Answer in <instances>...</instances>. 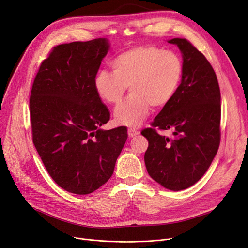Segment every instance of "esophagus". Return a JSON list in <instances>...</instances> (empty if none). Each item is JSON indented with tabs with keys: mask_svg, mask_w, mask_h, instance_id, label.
Here are the masks:
<instances>
[{
	"mask_svg": "<svg viewBox=\"0 0 248 248\" xmlns=\"http://www.w3.org/2000/svg\"><path fill=\"white\" fill-rule=\"evenodd\" d=\"M127 134H129L130 138H134V137L138 136L140 133L138 131H135L134 129H129V130H127Z\"/></svg>",
	"mask_w": 248,
	"mask_h": 248,
	"instance_id": "esophagus-1",
	"label": "esophagus"
}]
</instances>
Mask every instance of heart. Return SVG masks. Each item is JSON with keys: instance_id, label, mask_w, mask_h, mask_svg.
Segmentation results:
<instances>
[{"instance_id": "obj_1", "label": "heart", "mask_w": 248, "mask_h": 248, "mask_svg": "<svg viewBox=\"0 0 248 248\" xmlns=\"http://www.w3.org/2000/svg\"><path fill=\"white\" fill-rule=\"evenodd\" d=\"M112 72L100 70L95 90L107 104L121 102L127 88L132 95L114 110L117 124L138 127L155 109L166 107L177 94L183 76L179 55L154 46L126 50L110 63Z\"/></svg>"}]
</instances>
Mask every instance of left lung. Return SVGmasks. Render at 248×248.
Returning <instances> with one entry per match:
<instances>
[{"label": "left lung", "instance_id": "8db88e82", "mask_svg": "<svg viewBox=\"0 0 248 248\" xmlns=\"http://www.w3.org/2000/svg\"><path fill=\"white\" fill-rule=\"evenodd\" d=\"M183 58V76L177 94L154 118L152 125L170 130L173 137L146 129L149 141L145 166L149 176L171 191L194 185L212 164L221 133V92L210 63L186 39H171Z\"/></svg>", "mask_w": 248, "mask_h": 248}]
</instances>
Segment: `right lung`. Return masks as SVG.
I'll use <instances>...</instances> for the list:
<instances>
[{
    "label": "right lung",
    "instance_id": "right-lung-1",
    "mask_svg": "<svg viewBox=\"0 0 248 248\" xmlns=\"http://www.w3.org/2000/svg\"><path fill=\"white\" fill-rule=\"evenodd\" d=\"M107 39L62 44L43 61L30 99L32 141L55 183L86 195L112 176L127 139L125 126L102 130L110 118L95 78Z\"/></svg>",
    "mask_w": 248,
    "mask_h": 248
}]
</instances>
